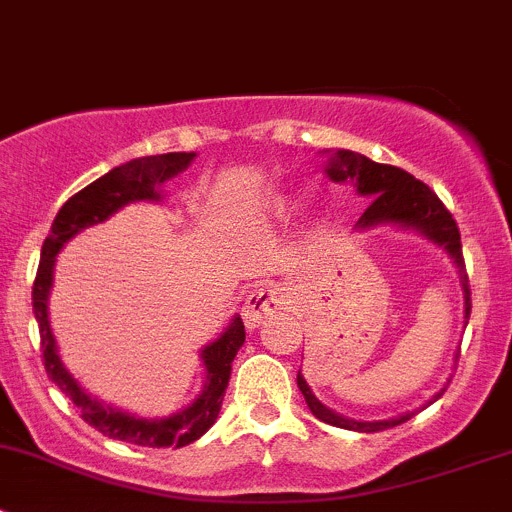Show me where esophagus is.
I'll list each match as a JSON object with an SVG mask.
<instances>
[{
	"mask_svg": "<svg viewBox=\"0 0 512 512\" xmlns=\"http://www.w3.org/2000/svg\"><path fill=\"white\" fill-rule=\"evenodd\" d=\"M280 309V292L270 285H260L252 289L245 297V307H242V319H245L247 329H255L270 317L272 312Z\"/></svg>",
	"mask_w": 512,
	"mask_h": 512,
	"instance_id": "34e87169",
	"label": "esophagus"
}]
</instances>
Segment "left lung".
Wrapping results in <instances>:
<instances>
[{
	"label": "left lung",
	"instance_id": "8db88e82",
	"mask_svg": "<svg viewBox=\"0 0 512 512\" xmlns=\"http://www.w3.org/2000/svg\"><path fill=\"white\" fill-rule=\"evenodd\" d=\"M327 175L332 180H337V183L352 180L361 195H371V205L359 218V227H374L381 223L416 227V230H421L423 235L431 237L433 242L446 247L448 255H451L453 262H456L458 272H461V285H463V292H466V319L471 317V285H468L466 260H463L461 230H458L456 220H453V215L448 213L446 205L441 203V198H438L426 183H421V180H416L414 175L396 168V165L374 163V160L359 156V153H352V151H339L337 156L332 158V163L327 165ZM297 386L299 391H302L304 401H307L309 411H312L319 421L332 423V426H339V428H349V431H361V433L384 431V428L399 426V423L409 421L411 416H416V411H411V414L391 418V421H352V418L334 414V411H329L327 406L319 404V401L314 399L312 389L307 386V381L302 379V374H297ZM443 391L446 389H441V394ZM441 394L433 396L428 404L441 399ZM426 406H423V409H426Z\"/></svg>",
	"mask_w": 512,
	"mask_h": 512
}]
</instances>
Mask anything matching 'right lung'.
I'll use <instances>...</instances> for the list:
<instances>
[{
	"label": "right lung",
	"mask_w": 512,
	"mask_h": 512,
	"mask_svg": "<svg viewBox=\"0 0 512 512\" xmlns=\"http://www.w3.org/2000/svg\"><path fill=\"white\" fill-rule=\"evenodd\" d=\"M193 158L195 153H163V156L128 160V163L118 165V168H113L103 178L86 185L76 195H71L61 205L59 213H56L54 223H51L49 237H46L44 247H41V262L32 287V307L36 322H39L41 352H44V369L49 374V379L64 391L66 399L76 406L79 416L89 426H94L103 436L116 438V441L136 443V446L183 448L188 443L198 441L213 426L225 399L232 359H235L237 349L245 342V324H242L240 317H235L223 337L203 349L208 384H205V391L200 394V399H195L188 409L178 411V414H173L170 418H153V421L128 416L123 411H116L111 406H103L101 401L91 399L76 384L74 376L64 369V364H61L59 352H56L54 334H51L49 327V307H46V302H49L51 277H54V257L69 237H74L84 227L101 223V220H106L108 215L116 213L126 203H133V200H158V185L173 178V175H178L180 170L188 168Z\"/></svg>",
	"instance_id": "right-lung-1"
}]
</instances>
